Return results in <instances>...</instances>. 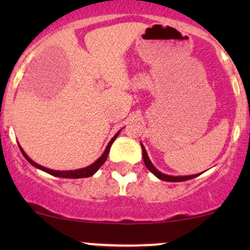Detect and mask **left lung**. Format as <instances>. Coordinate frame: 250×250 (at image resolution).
I'll return each mask as SVG.
<instances>
[{
	"mask_svg": "<svg viewBox=\"0 0 250 250\" xmlns=\"http://www.w3.org/2000/svg\"><path fill=\"white\" fill-rule=\"evenodd\" d=\"M141 148H142V154H143V161H145L146 167H147L149 170H150L151 173L155 175V176L159 177L160 180L167 181V182H182V181H187V180L193 179V177L199 176V175H189V176H169V175L160 173V171L154 167L153 163L150 162V160H149V157L147 155V151H146V149L142 145H141Z\"/></svg>",
	"mask_w": 250,
	"mask_h": 250,
	"instance_id": "obj_1",
	"label": "left lung"
}]
</instances>
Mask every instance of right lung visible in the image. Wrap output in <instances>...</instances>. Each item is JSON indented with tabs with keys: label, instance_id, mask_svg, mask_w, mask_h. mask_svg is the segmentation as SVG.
Returning a JSON list of instances; mask_svg holds the SVG:
<instances>
[{
	"label": "right lung",
	"instance_id": "obj_1",
	"mask_svg": "<svg viewBox=\"0 0 250 250\" xmlns=\"http://www.w3.org/2000/svg\"><path fill=\"white\" fill-rule=\"evenodd\" d=\"M117 135H119V133H117L115 136L111 139V141L108 143L107 148H105L104 153L102 154V156L100 157L97 161H95L93 163V165H90L89 167H85V168H82V169H77V170H68V171H59V170H51V169H48V168H44L42 167V166L37 165V163H35L33 161V160L29 159V156H28L27 154L24 153L23 149H22L21 147H20V149H21L22 154H23V156L25 157V160H27L28 162H30L31 165L34 166V167L41 169V170L45 171V173L50 174V175H54V176H57V177H65V179H81V177H89L91 176L93 174H95L97 170H99V168L101 167V166L103 165V163L105 162V160H107L108 157V154H109V150H110V147L111 145H113V142L115 141V139L117 137Z\"/></svg>",
	"mask_w": 250,
	"mask_h": 250
}]
</instances>
